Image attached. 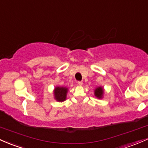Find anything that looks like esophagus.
I'll return each mask as SVG.
<instances>
[{
    "instance_id": "obj_1",
    "label": "esophagus",
    "mask_w": 148,
    "mask_h": 148,
    "mask_svg": "<svg viewBox=\"0 0 148 148\" xmlns=\"http://www.w3.org/2000/svg\"><path fill=\"white\" fill-rule=\"evenodd\" d=\"M77 84H78V85L81 86V85H82V81H78V82H77Z\"/></svg>"
}]
</instances>
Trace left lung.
<instances>
[{
  "mask_svg": "<svg viewBox=\"0 0 148 148\" xmlns=\"http://www.w3.org/2000/svg\"><path fill=\"white\" fill-rule=\"evenodd\" d=\"M103 95H104V89L101 87H97L95 90V95L99 99H101L103 97Z\"/></svg>",
  "mask_w": 148,
  "mask_h": 148,
  "instance_id": "obj_1",
  "label": "left lung"
}]
</instances>
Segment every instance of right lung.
I'll list each match as a JSON object with an SVG mask.
<instances>
[{
    "label": "right lung",
    "instance_id": "1",
    "mask_svg": "<svg viewBox=\"0 0 148 148\" xmlns=\"http://www.w3.org/2000/svg\"><path fill=\"white\" fill-rule=\"evenodd\" d=\"M68 88L64 87H56L55 88L53 94L54 98L58 101H63L66 99Z\"/></svg>",
    "mask_w": 148,
    "mask_h": 148
}]
</instances>
